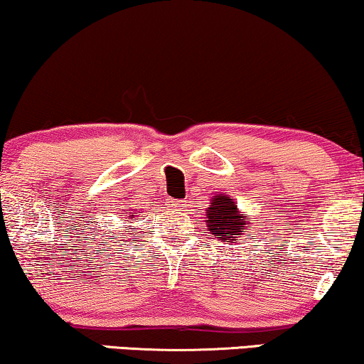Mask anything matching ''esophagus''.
I'll return each mask as SVG.
<instances>
[{
    "instance_id": "obj_1",
    "label": "esophagus",
    "mask_w": 364,
    "mask_h": 364,
    "mask_svg": "<svg viewBox=\"0 0 364 364\" xmlns=\"http://www.w3.org/2000/svg\"><path fill=\"white\" fill-rule=\"evenodd\" d=\"M186 205H187V202H183V200H172V202H171L172 208H183Z\"/></svg>"
}]
</instances>
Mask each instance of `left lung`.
Returning <instances> with one entry per match:
<instances>
[{"mask_svg":"<svg viewBox=\"0 0 364 364\" xmlns=\"http://www.w3.org/2000/svg\"><path fill=\"white\" fill-rule=\"evenodd\" d=\"M207 212V228L218 241L233 245L243 236L246 226L251 225L250 215L240 212L235 198L226 193H217L210 200Z\"/></svg>","mask_w":364,"mask_h":364,"instance_id":"obj_1","label":"left lung"}]
</instances>
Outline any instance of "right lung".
<instances>
[{
	"mask_svg": "<svg viewBox=\"0 0 364 364\" xmlns=\"http://www.w3.org/2000/svg\"><path fill=\"white\" fill-rule=\"evenodd\" d=\"M129 218H134V215H129Z\"/></svg>",
	"mask_w": 364,
	"mask_h": 364,
	"instance_id": "1",
	"label": "right lung"
}]
</instances>
